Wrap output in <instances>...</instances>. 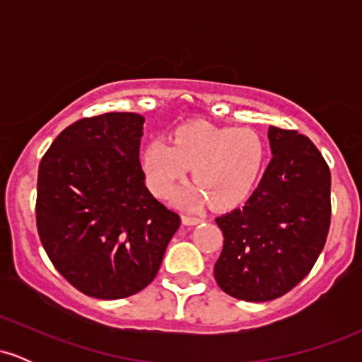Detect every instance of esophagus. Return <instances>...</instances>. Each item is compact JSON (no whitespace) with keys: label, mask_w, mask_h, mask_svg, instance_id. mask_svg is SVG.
<instances>
[{"label":"esophagus","mask_w":362,"mask_h":362,"mask_svg":"<svg viewBox=\"0 0 362 362\" xmlns=\"http://www.w3.org/2000/svg\"><path fill=\"white\" fill-rule=\"evenodd\" d=\"M182 223L185 226H194V224L202 223V218H194V216H182Z\"/></svg>","instance_id":"34e87169"}]
</instances>
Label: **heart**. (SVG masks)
<instances>
[{
  "mask_svg": "<svg viewBox=\"0 0 362 362\" xmlns=\"http://www.w3.org/2000/svg\"><path fill=\"white\" fill-rule=\"evenodd\" d=\"M267 158L265 141L250 127H219L209 122H189L177 127L170 141L156 138L141 151L144 180L158 197H168L192 168L194 184L177 195L185 207L209 202L226 211L250 197Z\"/></svg>",
  "mask_w": 362,
  "mask_h": 362,
  "instance_id": "1",
  "label": "heart"
}]
</instances>
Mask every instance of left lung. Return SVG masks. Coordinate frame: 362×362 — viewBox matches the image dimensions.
Masks as SVG:
<instances>
[{"mask_svg":"<svg viewBox=\"0 0 362 362\" xmlns=\"http://www.w3.org/2000/svg\"><path fill=\"white\" fill-rule=\"evenodd\" d=\"M272 160L243 207L216 223L224 243L214 279L242 301H271L308 276L330 228V170L298 131L269 127Z\"/></svg>","mask_w":362,"mask_h":362,"instance_id":"obj_1","label":"left lung"}]
</instances>
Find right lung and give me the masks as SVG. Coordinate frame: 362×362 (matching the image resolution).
Here are the masks:
<instances>
[{
  "label": "right lung",
  "instance_id": "1",
  "mask_svg": "<svg viewBox=\"0 0 362 362\" xmlns=\"http://www.w3.org/2000/svg\"><path fill=\"white\" fill-rule=\"evenodd\" d=\"M144 117L109 112L54 139L39 165L37 230L54 267L98 300L139 293L156 277L180 216L144 185Z\"/></svg>",
  "mask_w": 362,
  "mask_h": 362
}]
</instances>
